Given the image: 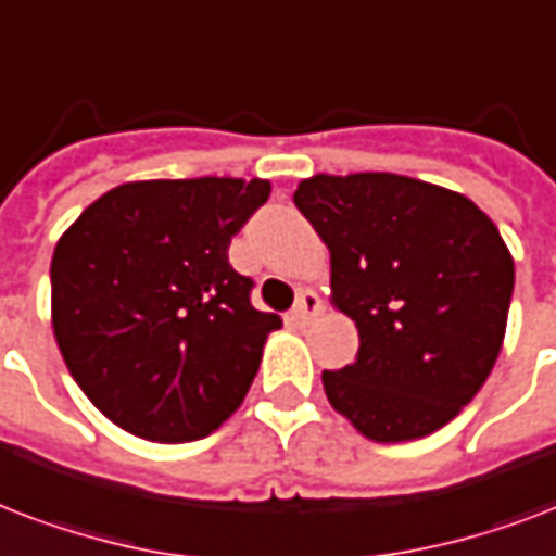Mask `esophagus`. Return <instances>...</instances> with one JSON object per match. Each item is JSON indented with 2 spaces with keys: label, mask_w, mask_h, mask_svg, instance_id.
I'll use <instances>...</instances> for the list:
<instances>
[{
  "label": "esophagus",
  "mask_w": 556,
  "mask_h": 556,
  "mask_svg": "<svg viewBox=\"0 0 556 556\" xmlns=\"http://www.w3.org/2000/svg\"><path fill=\"white\" fill-rule=\"evenodd\" d=\"M320 312H324V300H320L315 291H300V294H296L294 308H291V324L296 326L312 324Z\"/></svg>",
  "instance_id": "34e87169"
}]
</instances>
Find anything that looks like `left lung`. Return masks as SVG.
Returning <instances> with one entry per match:
<instances>
[{"label": "left lung", "instance_id": "left-lung-1", "mask_svg": "<svg viewBox=\"0 0 556 556\" xmlns=\"http://www.w3.org/2000/svg\"><path fill=\"white\" fill-rule=\"evenodd\" d=\"M332 260V303L358 353L324 391L364 438L402 443L457 417L502 353L514 256L476 203L388 172L296 186Z\"/></svg>", "mask_w": 556, "mask_h": 556}]
</instances>
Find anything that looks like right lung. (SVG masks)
I'll use <instances>...</instances> for the list:
<instances>
[{
  "label": "right lung",
  "instance_id": "add662e5",
  "mask_svg": "<svg viewBox=\"0 0 556 556\" xmlns=\"http://www.w3.org/2000/svg\"><path fill=\"white\" fill-rule=\"evenodd\" d=\"M268 180H139L101 194L52 256V326L72 379L118 429L189 443L239 408L282 326L227 248Z\"/></svg>",
  "mask_w": 556,
  "mask_h": 556
}]
</instances>
